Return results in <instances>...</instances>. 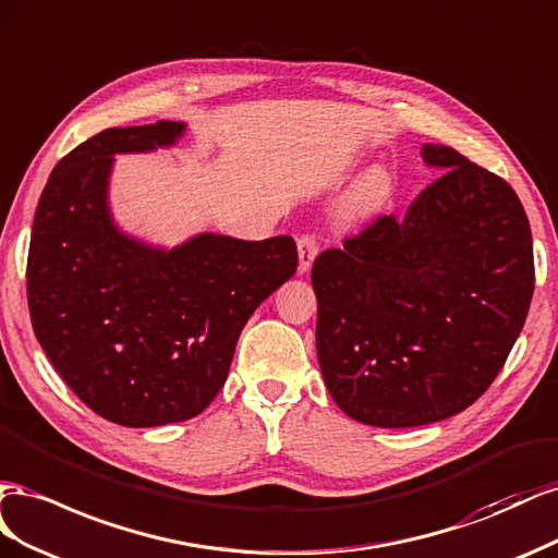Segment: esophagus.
<instances>
[{"label":"esophagus","mask_w":558,"mask_h":558,"mask_svg":"<svg viewBox=\"0 0 558 558\" xmlns=\"http://www.w3.org/2000/svg\"><path fill=\"white\" fill-rule=\"evenodd\" d=\"M296 247H299V270H301V274H306V270L313 264V259L317 257V250H320V243L315 241L313 233H304V235H299Z\"/></svg>","instance_id":"34e87169"}]
</instances>
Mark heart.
<instances>
[{"instance_id": "b5f03b06", "label": "heart", "mask_w": 558, "mask_h": 558, "mask_svg": "<svg viewBox=\"0 0 558 558\" xmlns=\"http://www.w3.org/2000/svg\"><path fill=\"white\" fill-rule=\"evenodd\" d=\"M392 196V178L386 170H372L364 174L348 198V210L360 217L378 213Z\"/></svg>"}]
</instances>
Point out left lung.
Masks as SVG:
<instances>
[{
    "label": "left lung",
    "instance_id": "left-lung-1",
    "mask_svg": "<svg viewBox=\"0 0 558 558\" xmlns=\"http://www.w3.org/2000/svg\"><path fill=\"white\" fill-rule=\"evenodd\" d=\"M407 213L376 217L315 257L317 360L333 402L376 427L468 409L500 374L535 290L526 210L496 172L451 147Z\"/></svg>",
    "mask_w": 558,
    "mask_h": 558
}]
</instances>
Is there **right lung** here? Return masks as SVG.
<instances>
[{
    "label": "right lung",
    "mask_w": 558,
    "mask_h": 558,
    "mask_svg": "<svg viewBox=\"0 0 558 558\" xmlns=\"http://www.w3.org/2000/svg\"><path fill=\"white\" fill-rule=\"evenodd\" d=\"M182 131L156 121L88 137L53 168L32 225L35 337L78 400L129 427L198 416L225 386L247 317L299 264L292 235L203 233L163 252L114 229L111 154L170 145Z\"/></svg>",
    "instance_id": "right-lung-1"
}]
</instances>
